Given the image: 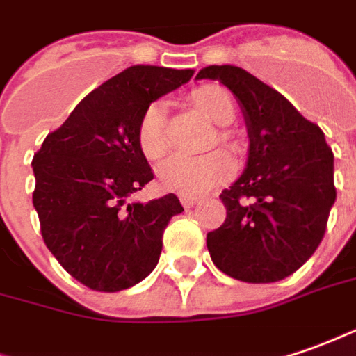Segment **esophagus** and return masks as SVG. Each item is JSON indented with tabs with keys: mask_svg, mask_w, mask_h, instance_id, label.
Returning a JSON list of instances; mask_svg holds the SVG:
<instances>
[{
	"mask_svg": "<svg viewBox=\"0 0 356 356\" xmlns=\"http://www.w3.org/2000/svg\"><path fill=\"white\" fill-rule=\"evenodd\" d=\"M198 202V198H193V197H181V204L185 207V209H193L195 204Z\"/></svg>",
	"mask_w": 356,
	"mask_h": 356,
	"instance_id": "34e87169",
	"label": "esophagus"
}]
</instances>
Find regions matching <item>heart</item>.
Instances as JSON below:
<instances>
[{"label": "heart", "mask_w": 356, "mask_h": 356, "mask_svg": "<svg viewBox=\"0 0 356 356\" xmlns=\"http://www.w3.org/2000/svg\"><path fill=\"white\" fill-rule=\"evenodd\" d=\"M191 101L210 122L218 127H228L236 117L234 101L222 87H198L197 91H193ZM138 144L149 159H158L168 149L165 105L161 101L149 103L142 113L138 122ZM232 159L222 152H212L207 156L173 154L158 165V179L165 191L183 197H200L224 183L232 175Z\"/></svg>", "instance_id": "1"}]
</instances>
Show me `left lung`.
<instances>
[{
  "instance_id": "left-lung-1",
  "label": "left lung",
  "mask_w": 356,
  "mask_h": 356,
  "mask_svg": "<svg viewBox=\"0 0 356 356\" xmlns=\"http://www.w3.org/2000/svg\"><path fill=\"white\" fill-rule=\"evenodd\" d=\"M197 79L226 86L238 99L248 163L222 191L226 220L209 232L214 265L243 282H277L314 255L335 202L333 152L318 124L286 97L238 66H207Z\"/></svg>"
}]
</instances>
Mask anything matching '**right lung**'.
<instances>
[{
	"mask_svg": "<svg viewBox=\"0 0 356 356\" xmlns=\"http://www.w3.org/2000/svg\"><path fill=\"white\" fill-rule=\"evenodd\" d=\"M193 74L127 67L83 97L35 154L33 204L46 248L89 289H130L158 265L163 229L183 207L173 193L128 200L154 179L138 144V122L149 103Z\"/></svg>",
	"mask_w": 356,
	"mask_h": 356,
	"instance_id": "obj_1",
	"label": "right lung"
}]
</instances>
